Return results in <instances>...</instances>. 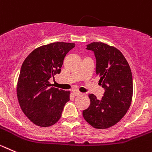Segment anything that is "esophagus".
Segmentation results:
<instances>
[{"instance_id":"34e87169","label":"esophagus","mask_w":152,"mask_h":152,"mask_svg":"<svg viewBox=\"0 0 152 152\" xmlns=\"http://www.w3.org/2000/svg\"><path fill=\"white\" fill-rule=\"evenodd\" d=\"M73 95H81L82 93L80 92V91H73Z\"/></svg>"}]
</instances>
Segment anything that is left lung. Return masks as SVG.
Segmentation results:
<instances>
[{
	"label": "left lung",
	"instance_id": "obj_1",
	"mask_svg": "<svg viewBox=\"0 0 152 152\" xmlns=\"http://www.w3.org/2000/svg\"><path fill=\"white\" fill-rule=\"evenodd\" d=\"M96 57V74L105 89L102 99L88 95L90 105L83 111L85 120L94 128L107 129L124 117L132 98V76L129 65L120 50L103 42L87 45Z\"/></svg>",
	"mask_w": 152,
	"mask_h": 152
}]
</instances>
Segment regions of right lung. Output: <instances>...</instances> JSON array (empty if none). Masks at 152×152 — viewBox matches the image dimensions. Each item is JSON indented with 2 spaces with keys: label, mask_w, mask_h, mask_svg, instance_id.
<instances>
[{
  "label": "right lung",
  "mask_w": 152,
  "mask_h": 152,
  "mask_svg": "<svg viewBox=\"0 0 152 152\" xmlns=\"http://www.w3.org/2000/svg\"><path fill=\"white\" fill-rule=\"evenodd\" d=\"M75 44L53 42L37 48L23 61L16 86L19 104L26 116L41 127L60 120L70 91L50 87V78L59 74L64 59Z\"/></svg>",
  "instance_id": "right-lung-1"
}]
</instances>
